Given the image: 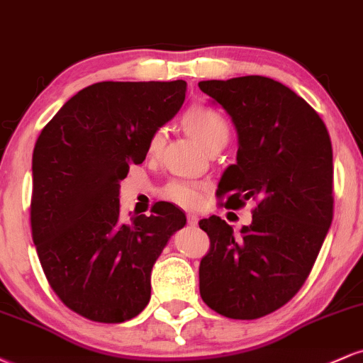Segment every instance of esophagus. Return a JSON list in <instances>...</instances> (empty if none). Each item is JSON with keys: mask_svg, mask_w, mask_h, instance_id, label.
<instances>
[{"mask_svg": "<svg viewBox=\"0 0 363 363\" xmlns=\"http://www.w3.org/2000/svg\"><path fill=\"white\" fill-rule=\"evenodd\" d=\"M198 222H199L198 215H194V213H189V215H187V223H189L191 227H196V225H198Z\"/></svg>", "mask_w": 363, "mask_h": 363, "instance_id": "esophagus-1", "label": "esophagus"}]
</instances>
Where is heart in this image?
<instances>
[{
    "label": "heart",
    "instance_id": "1",
    "mask_svg": "<svg viewBox=\"0 0 363 363\" xmlns=\"http://www.w3.org/2000/svg\"><path fill=\"white\" fill-rule=\"evenodd\" d=\"M184 124L189 129L191 135L194 136L199 143L206 150L218 147V145L227 143L228 140V124L227 121L218 111L210 106H194L186 112ZM165 131L162 128L155 129L148 140V152L158 153L164 147ZM203 189L205 186L201 182L184 181V179H177V181L169 182L164 187V198L170 203L182 208H194L201 203Z\"/></svg>",
    "mask_w": 363,
    "mask_h": 363
}]
</instances>
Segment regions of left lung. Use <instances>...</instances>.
<instances>
[{
	"instance_id": "obj_1",
	"label": "left lung",
	"mask_w": 363,
	"mask_h": 363,
	"mask_svg": "<svg viewBox=\"0 0 363 363\" xmlns=\"http://www.w3.org/2000/svg\"><path fill=\"white\" fill-rule=\"evenodd\" d=\"M198 86L230 116L237 162L225 169V208L254 201L251 225L234 234L220 216L199 227L210 251L199 264V294L230 319L272 314L302 289L333 222V148L323 119L272 78L239 77Z\"/></svg>"
}]
</instances>
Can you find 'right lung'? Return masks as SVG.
I'll return each instance as SVG.
<instances>
[{
	"label": "right lung",
	"mask_w": 363,
	"mask_h": 363,
	"mask_svg": "<svg viewBox=\"0 0 363 363\" xmlns=\"http://www.w3.org/2000/svg\"><path fill=\"white\" fill-rule=\"evenodd\" d=\"M184 99V80L94 83L37 138L32 239L51 289L83 318L124 323L138 315L150 302L153 264L186 225V215L164 201L150 216L119 218L121 181Z\"/></svg>",
	"instance_id": "right-lung-1"
}]
</instances>
